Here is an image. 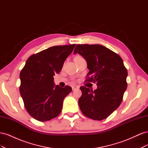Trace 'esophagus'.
<instances>
[{"mask_svg": "<svg viewBox=\"0 0 148 148\" xmlns=\"http://www.w3.org/2000/svg\"><path fill=\"white\" fill-rule=\"evenodd\" d=\"M79 89V86H72L73 91H75V90H76V89Z\"/></svg>", "mask_w": 148, "mask_h": 148, "instance_id": "1", "label": "esophagus"}]
</instances>
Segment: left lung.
Here are the masks:
<instances>
[{
	"label": "left lung",
	"instance_id": "left-lung-1",
	"mask_svg": "<svg viewBox=\"0 0 148 148\" xmlns=\"http://www.w3.org/2000/svg\"><path fill=\"white\" fill-rule=\"evenodd\" d=\"M79 53L89 70L86 81L97 83L95 91L82 86L78 100L82 113L92 120L106 119L119 107L127 88V70L122 58L99 44H78L74 54Z\"/></svg>",
	"mask_w": 148,
	"mask_h": 148
}]
</instances>
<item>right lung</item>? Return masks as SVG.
<instances>
[{
	"instance_id": "obj_1",
	"label": "right lung",
	"mask_w": 148,
	"mask_h": 148,
	"mask_svg": "<svg viewBox=\"0 0 148 148\" xmlns=\"http://www.w3.org/2000/svg\"><path fill=\"white\" fill-rule=\"evenodd\" d=\"M75 46H53L26 60L20 74V92L26 110L34 119L46 122L61 112L64 98L72 89L56 85L53 77L61 71Z\"/></svg>"
}]
</instances>
